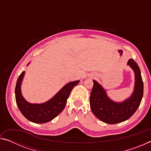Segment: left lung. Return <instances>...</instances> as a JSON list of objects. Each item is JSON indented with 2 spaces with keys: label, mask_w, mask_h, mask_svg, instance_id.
<instances>
[{
  "label": "left lung",
  "mask_w": 151,
  "mask_h": 151,
  "mask_svg": "<svg viewBox=\"0 0 151 151\" xmlns=\"http://www.w3.org/2000/svg\"><path fill=\"white\" fill-rule=\"evenodd\" d=\"M135 74V86L133 93L122 103H116L107 96L105 91L93 81L94 85L90 97L92 111L99 120L108 124H116L129 119L133 115L141 102L143 96V82L140 68L133 59L128 62Z\"/></svg>",
  "instance_id": "8db88e82"
}]
</instances>
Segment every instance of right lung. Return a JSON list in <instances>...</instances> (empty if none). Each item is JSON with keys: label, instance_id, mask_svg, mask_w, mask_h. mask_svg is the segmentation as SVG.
Here are the masks:
<instances>
[{"label": "right lung", "instance_id": "add662e5", "mask_svg": "<svg viewBox=\"0 0 151 151\" xmlns=\"http://www.w3.org/2000/svg\"><path fill=\"white\" fill-rule=\"evenodd\" d=\"M23 71L18 78L15 87V98L20 111L25 118L35 123H45L55 119L63 111L67 102V99L74 86L79 81H76L66 85L56 95L47 103L42 104H30L24 100L20 91Z\"/></svg>", "mask_w": 151, "mask_h": 151}]
</instances>
